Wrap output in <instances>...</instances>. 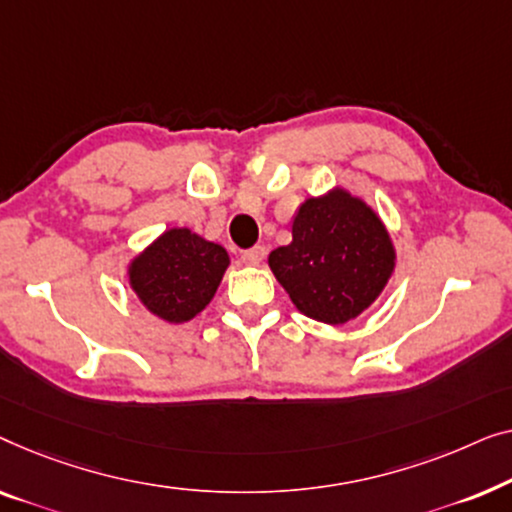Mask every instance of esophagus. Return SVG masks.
Instances as JSON below:
<instances>
[{"label":"esophagus","mask_w":512,"mask_h":512,"mask_svg":"<svg viewBox=\"0 0 512 512\" xmlns=\"http://www.w3.org/2000/svg\"><path fill=\"white\" fill-rule=\"evenodd\" d=\"M264 255H266V250H264V246H255V248H248V250H243L241 253V262L243 264H250V266H255V264H259L264 259Z\"/></svg>","instance_id":"obj_1"}]
</instances>
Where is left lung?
<instances>
[{
    "label": "left lung",
    "instance_id": "obj_1",
    "mask_svg": "<svg viewBox=\"0 0 512 512\" xmlns=\"http://www.w3.org/2000/svg\"><path fill=\"white\" fill-rule=\"evenodd\" d=\"M269 266L301 313L343 325L383 292L394 269V248L364 201L334 190L299 208L292 243L273 250Z\"/></svg>",
    "mask_w": 512,
    "mask_h": 512
}]
</instances>
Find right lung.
Returning <instances> with one entry per match:
<instances>
[{
  "label": "right lung",
  "mask_w": 512,
  "mask_h": 512,
  "mask_svg": "<svg viewBox=\"0 0 512 512\" xmlns=\"http://www.w3.org/2000/svg\"><path fill=\"white\" fill-rule=\"evenodd\" d=\"M229 264L227 250L190 229H169L129 269L134 292L150 313L187 322L204 311Z\"/></svg>",
  "instance_id": "right-lung-1"
}]
</instances>
